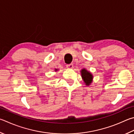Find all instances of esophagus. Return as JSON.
<instances>
[{
	"label": "esophagus",
	"mask_w": 134,
	"mask_h": 134,
	"mask_svg": "<svg viewBox=\"0 0 134 134\" xmlns=\"http://www.w3.org/2000/svg\"><path fill=\"white\" fill-rule=\"evenodd\" d=\"M66 67L67 69H71L73 68V64H67L66 65Z\"/></svg>",
	"instance_id": "obj_1"
}]
</instances>
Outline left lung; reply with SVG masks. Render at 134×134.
<instances>
[{"label":"left lung","mask_w":134,"mask_h":134,"mask_svg":"<svg viewBox=\"0 0 134 134\" xmlns=\"http://www.w3.org/2000/svg\"><path fill=\"white\" fill-rule=\"evenodd\" d=\"M81 74L82 79L85 82V84L87 86H90L91 84L92 79H93L92 74L90 72V71H87L86 69H83L81 70Z\"/></svg>","instance_id":"left-lung-1"}]
</instances>
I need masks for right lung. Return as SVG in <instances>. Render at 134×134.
Listing matches in <instances>:
<instances>
[{"label":"right lung","instance_id":"right-lung-1","mask_svg":"<svg viewBox=\"0 0 134 134\" xmlns=\"http://www.w3.org/2000/svg\"><path fill=\"white\" fill-rule=\"evenodd\" d=\"M57 70H57V69H55V71H57Z\"/></svg>","mask_w":134,"mask_h":134}]
</instances>
